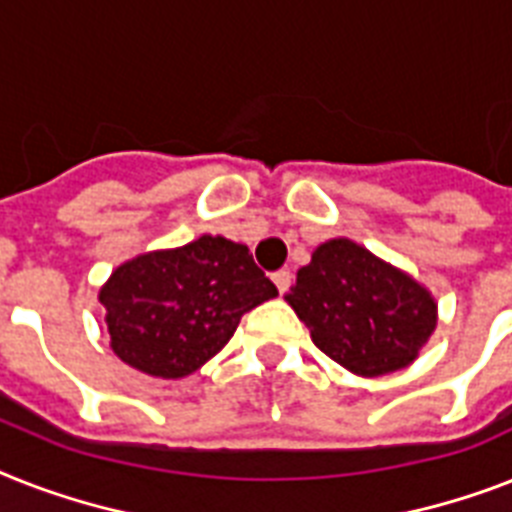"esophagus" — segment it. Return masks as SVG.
I'll use <instances>...</instances> for the list:
<instances>
[{"label":"esophagus","mask_w":512,"mask_h":512,"mask_svg":"<svg viewBox=\"0 0 512 512\" xmlns=\"http://www.w3.org/2000/svg\"><path fill=\"white\" fill-rule=\"evenodd\" d=\"M273 284H276L278 292L284 294L286 289L292 286V273H289V270H276V273H273Z\"/></svg>","instance_id":"obj_1"}]
</instances>
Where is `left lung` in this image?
Instances as JSON below:
<instances>
[{
  "instance_id": "1",
  "label": "left lung",
  "mask_w": 512,
  "mask_h": 512,
  "mask_svg": "<svg viewBox=\"0 0 512 512\" xmlns=\"http://www.w3.org/2000/svg\"><path fill=\"white\" fill-rule=\"evenodd\" d=\"M284 299L315 347L363 378L407 368L439 321L418 278L347 236L318 244Z\"/></svg>"
}]
</instances>
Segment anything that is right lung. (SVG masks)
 <instances>
[{
  "label": "right lung",
  "mask_w": 512,
  "mask_h": 512,
  "mask_svg": "<svg viewBox=\"0 0 512 512\" xmlns=\"http://www.w3.org/2000/svg\"><path fill=\"white\" fill-rule=\"evenodd\" d=\"M276 294L244 244L202 234L120 263L99 302L123 363L155 378H184L226 347L244 313Z\"/></svg>",
  "instance_id": "obj_1"
}]
</instances>
